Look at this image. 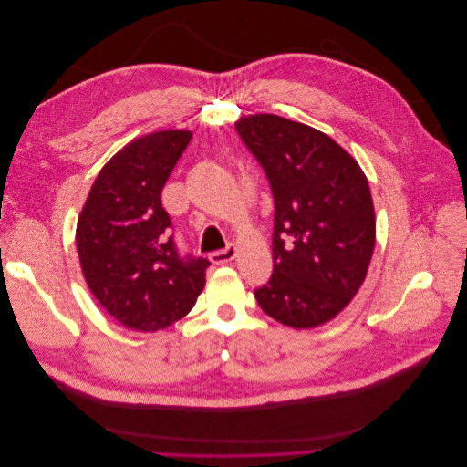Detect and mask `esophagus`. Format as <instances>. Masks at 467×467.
Wrapping results in <instances>:
<instances>
[{"mask_svg":"<svg viewBox=\"0 0 467 467\" xmlns=\"http://www.w3.org/2000/svg\"><path fill=\"white\" fill-rule=\"evenodd\" d=\"M235 257H237V247H235L234 244H230L228 247L222 249V251H214V253H210V261L214 263V265H225V263L234 261Z\"/></svg>","mask_w":467,"mask_h":467,"instance_id":"34e87169","label":"esophagus"}]
</instances>
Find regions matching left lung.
I'll return each instance as SVG.
<instances>
[{"instance_id": "1", "label": "left lung", "mask_w": 467, "mask_h": 467, "mask_svg": "<svg viewBox=\"0 0 467 467\" xmlns=\"http://www.w3.org/2000/svg\"><path fill=\"white\" fill-rule=\"evenodd\" d=\"M275 196L273 276L255 290L266 316L292 329L337 317L368 273L376 214L368 179L333 138L278 115L235 122Z\"/></svg>"}]
</instances>
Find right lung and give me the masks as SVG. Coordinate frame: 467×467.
Masks as SVG:
<instances>
[{
    "label": "right lung",
    "mask_w": 467,
    "mask_h": 467,
    "mask_svg": "<svg viewBox=\"0 0 467 467\" xmlns=\"http://www.w3.org/2000/svg\"><path fill=\"white\" fill-rule=\"evenodd\" d=\"M191 130H160L103 165L83 204L76 245L83 278L107 314L153 333L185 317L206 285V259H181L161 191Z\"/></svg>",
    "instance_id": "obj_1"
}]
</instances>
